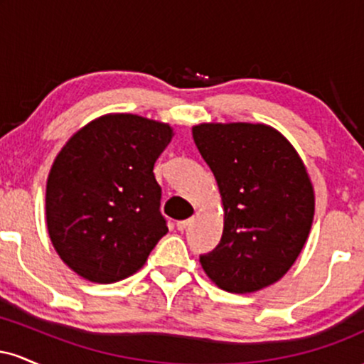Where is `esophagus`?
<instances>
[{
	"mask_svg": "<svg viewBox=\"0 0 364 364\" xmlns=\"http://www.w3.org/2000/svg\"><path fill=\"white\" fill-rule=\"evenodd\" d=\"M191 223H193V217H190V219H185V220H178L176 223V228L179 229V231H185V229L190 225Z\"/></svg>",
	"mask_w": 364,
	"mask_h": 364,
	"instance_id": "34e87169",
	"label": "esophagus"
}]
</instances>
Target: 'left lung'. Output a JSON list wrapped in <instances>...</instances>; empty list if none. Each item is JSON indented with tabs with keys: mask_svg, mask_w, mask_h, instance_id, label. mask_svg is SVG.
<instances>
[{
	"mask_svg": "<svg viewBox=\"0 0 364 364\" xmlns=\"http://www.w3.org/2000/svg\"><path fill=\"white\" fill-rule=\"evenodd\" d=\"M191 133L224 210L220 243L200 257L203 272L236 294L277 282L301 253L315 215L303 159L279 129L263 123H200Z\"/></svg>",
	"mask_w": 364,
	"mask_h": 364,
	"instance_id": "obj_1",
	"label": "left lung"
}]
</instances>
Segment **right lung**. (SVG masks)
I'll return each instance as SVG.
<instances>
[{
	"instance_id": "add662e5",
	"label": "right lung",
	"mask_w": 364,
	"mask_h": 364,
	"mask_svg": "<svg viewBox=\"0 0 364 364\" xmlns=\"http://www.w3.org/2000/svg\"><path fill=\"white\" fill-rule=\"evenodd\" d=\"M173 136L168 123L111 112L63 145L46 185V223L75 274L112 284L145 265L168 232L154 164Z\"/></svg>"
}]
</instances>
